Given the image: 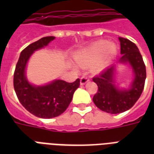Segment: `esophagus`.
I'll return each mask as SVG.
<instances>
[{
  "mask_svg": "<svg viewBox=\"0 0 154 154\" xmlns=\"http://www.w3.org/2000/svg\"><path fill=\"white\" fill-rule=\"evenodd\" d=\"M89 77H88V76L84 75V76H82V77H81V84L82 85H85V83H87V82H89Z\"/></svg>",
  "mask_w": 154,
  "mask_h": 154,
  "instance_id": "1",
  "label": "esophagus"
}]
</instances>
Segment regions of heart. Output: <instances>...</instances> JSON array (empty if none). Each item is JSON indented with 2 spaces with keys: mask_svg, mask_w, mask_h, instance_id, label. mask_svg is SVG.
I'll return each mask as SVG.
<instances>
[{
  "mask_svg": "<svg viewBox=\"0 0 154 154\" xmlns=\"http://www.w3.org/2000/svg\"><path fill=\"white\" fill-rule=\"evenodd\" d=\"M102 53L103 55L99 58L94 67L95 70H99L117 53V47L114 44L109 43L107 41H99L77 52L73 58L78 65L87 66L94 63Z\"/></svg>",
  "mask_w": 154,
  "mask_h": 154,
  "instance_id": "b5f03b06",
  "label": "heart"
}]
</instances>
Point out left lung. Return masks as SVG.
<instances>
[{"mask_svg": "<svg viewBox=\"0 0 154 154\" xmlns=\"http://www.w3.org/2000/svg\"><path fill=\"white\" fill-rule=\"evenodd\" d=\"M121 42L120 61L129 62L133 68L134 81L131 89L119 90L116 88L113 81L114 68H108L93 78L98 87V90L93 97L97 107L108 113L117 114L129 109L141 97L146 78V65L138 48L131 41L119 37Z\"/></svg>", "mask_w": 154, "mask_h": 154, "instance_id": "8db88e82", "label": "left lung"}]
</instances>
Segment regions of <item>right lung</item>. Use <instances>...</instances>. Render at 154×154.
<instances>
[{"label": "right lung", "mask_w": 154, "mask_h": 154, "mask_svg": "<svg viewBox=\"0 0 154 154\" xmlns=\"http://www.w3.org/2000/svg\"><path fill=\"white\" fill-rule=\"evenodd\" d=\"M54 39V37H42L23 49L13 75V87L20 104L41 118L56 117L65 112L80 85L79 78L72 83L57 80L44 86H34L28 82L25 72L29 58L35 50L46 46Z\"/></svg>", "instance_id": "1"}]
</instances>
